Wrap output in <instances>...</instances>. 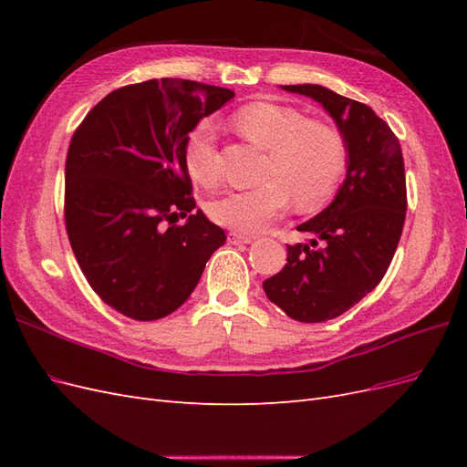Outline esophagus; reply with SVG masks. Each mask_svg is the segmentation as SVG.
Returning a JSON list of instances; mask_svg holds the SVG:
<instances>
[{"instance_id":"obj_1","label":"esophagus","mask_w":467,"mask_h":467,"mask_svg":"<svg viewBox=\"0 0 467 467\" xmlns=\"http://www.w3.org/2000/svg\"><path fill=\"white\" fill-rule=\"evenodd\" d=\"M253 235H247V234H237V232H232L230 234V242L232 244H235V245H239V244H245V245H249V244H253Z\"/></svg>"}]
</instances>
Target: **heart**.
<instances>
[{"instance_id":"obj_1","label":"heart","mask_w":467,"mask_h":467,"mask_svg":"<svg viewBox=\"0 0 467 467\" xmlns=\"http://www.w3.org/2000/svg\"><path fill=\"white\" fill-rule=\"evenodd\" d=\"M235 122L247 140L268 151L261 175L265 182L218 196L208 204L212 220L255 234L285 214L290 194L300 210H316L331 199L345 167L343 140L331 126L306 120L298 110L271 103L245 107ZM185 165L194 181L216 185L220 169L212 120L201 122L187 138Z\"/></svg>"}]
</instances>
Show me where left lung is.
Masks as SVG:
<instances>
[{"label": "left lung", "mask_w": 467, "mask_h": 467, "mask_svg": "<svg viewBox=\"0 0 467 467\" xmlns=\"http://www.w3.org/2000/svg\"><path fill=\"white\" fill-rule=\"evenodd\" d=\"M314 99L335 120L347 173L333 202L298 225L309 244L288 245V263L263 282L268 300L302 323L335 319L384 278L403 232L407 192L400 140L364 103L323 86H280Z\"/></svg>", "instance_id": "8db88e82"}]
</instances>
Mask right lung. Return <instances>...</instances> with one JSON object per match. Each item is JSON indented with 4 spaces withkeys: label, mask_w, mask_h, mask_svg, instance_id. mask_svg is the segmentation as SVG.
<instances>
[{
    "label": "right lung",
    "mask_w": 467,
    "mask_h": 467,
    "mask_svg": "<svg viewBox=\"0 0 467 467\" xmlns=\"http://www.w3.org/2000/svg\"><path fill=\"white\" fill-rule=\"evenodd\" d=\"M234 95L173 78L126 86L99 101L69 142V244L99 298L126 317L173 314L225 244L220 225L194 212L185 144Z\"/></svg>",
    "instance_id": "obj_1"
}]
</instances>
